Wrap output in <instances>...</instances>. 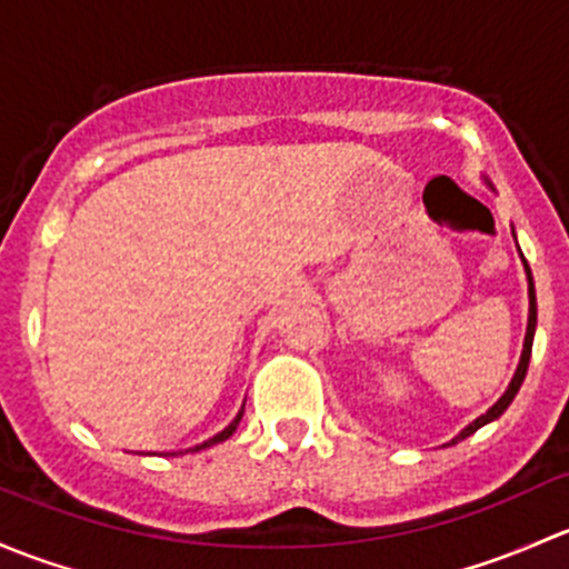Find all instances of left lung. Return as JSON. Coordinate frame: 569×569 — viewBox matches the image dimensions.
Instances as JSON below:
<instances>
[{
	"label": "left lung",
	"instance_id": "1",
	"mask_svg": "<svg viewBox=\"0 0 569 569\" xmlns=\"http://www.w3.org/2000/svg\"><path fill=\"white\" fill-rule=\"evenodd\" d=\"M526 273H529V301H531V307H529V328H526V342H523V356H520V365H518V372H515V378H512V383H509V389L503 391V397L499 402H496L493 408H490L488 413L485 416H479L477 421H473V425H468L466 430L460 432L458 438H455L452 443H458V441H462V438H468L471 436V432H477L479 427H485L488 425V421H493V419H499V416L507 411L509 408V402L515 400V395H518V389H520V383H523V378H526V370H529V359H531V342H535V326H537V301H535V282H531V271H529V266H526Z\"/></svg>",
	"mask_w": 569,
	"mask_h": 569
}]
</instances>
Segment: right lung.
<instances>
[{
    "instance_id": "add662e5",
    "label": "right lung",
    "mask_w": 569,
    "mask_h": 569,
    "mask_svg": "<svg viewBox=\"0 0 569 569\" xmlns=\"http://www.w3.org/2000/svg\"><path fill=\"white\" fill-rule=\"evenodd\" d=\"M241 416H243V413H238V419L232 421V425L227 427V430H221L219 436H213V438H210V441H204V443H199V447H194V452H199V449H204V447H213V443H221V441H227V438H230L232 432H236V427H238V421H241Z\"/></svg>"
}]
</instances>
